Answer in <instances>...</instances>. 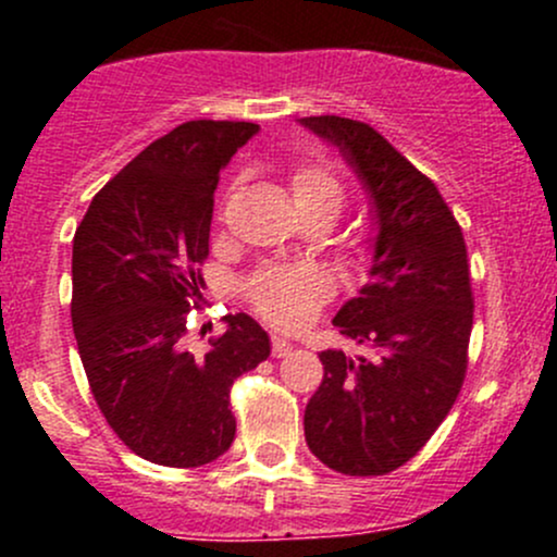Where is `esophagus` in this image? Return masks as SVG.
<instances>
[{
  "instance_id": "34e87169",
  "label": "esophagus",
  "mask_w": 557,
  "mask_h": 557,
  "mask_svg": "<svg viewBox=\"0 0 557 557\" xmlns=\"http://www.w3.org/2000/svg\"><path fill=\"white\" fill-rule=\"evenodd\" d=\"M290 350H294V345H290L288 339H283V336H272V356L274 358L290 356Z\"/></svg>"
}]
</instances>
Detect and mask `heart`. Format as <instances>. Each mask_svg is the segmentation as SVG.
I'll use <instances>...</instances> for the list:
<instances>
[{"mask_svg": "<svg viewBox=\"0 0 557 557\" xmlns=\"http://www.w3.org/2000/svg\"><path fill=\"white\" fill-rule=\"evenodd\" d=\"M296 210L339 212L345 183L329 161H307L288 177ZM331 277L318 267H269L247 280L245 296L267 323L277 329H299L331 299Z\"/></svg>", "mask_w": 557, "mask_h": 557, "instance_id": "heart-1", "label": "heart"}]
</instances>
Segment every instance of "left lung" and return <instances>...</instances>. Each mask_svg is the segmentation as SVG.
I'll list each match as a JSON object with an SVG mask.
<instances>
[{
  "mask_svg": "<svg viewBox=\"0 0 557 557\" xmlns=\"http://www.w3.org/2000/svg\"><path fill=\"white\" fill-rule=\"evenodd\" d=\"M301 123L339 145L372 190L380 223L372 280L334 318L339 334L374 356L320 352L307 445L339 474H391L423 450L463 387L474 323L463 232L434 180L377 128L339 115Z\"/></svg>",
  "mask_w": 557,
  "mask_h": 557,
  "instance_id": "8db88e82",
  "label": "left lung"
}]
</instances>
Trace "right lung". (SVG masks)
<instances>
[{"mask_svg":"<svg viewBox=\"0 0 557 557\" xmlns=\"http://www.w3.org/2000/svg\"><path fill=\"white\" fill-rule=\"evenodd\" d=\"M258 132L188 121L150 143L94 196L72 247V329L94 401L150 463L196 469L232 447L234 380L269 358L250 314L190 345L221 170ZM205 336V334H201Z\"/></svg>","mask_w":557,"mask_h":557,"instance_id":"right-lung-1","label":"right lung"}]
</instances>
